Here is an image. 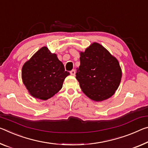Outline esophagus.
Masks as SVG:
<instances>
[{"instance_id": "obj_1", "label": "esophagus", "mask_w": 148, "mask_h": 148, "mask_svg": "<svg viewBox=\"0 0 148 148\" xmlns=\"http://www.w3.org/2000/svg\"><path fill=\"white\" fill-rule=\"evenodd\" d=\"M70 74H71L72 76H75V74H76V70L74 69L72 70L71 71H70Z\"/></svg>"}]
</instances>
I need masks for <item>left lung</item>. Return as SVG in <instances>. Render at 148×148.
I'll list each match as a JSON object with an SVG mask.
<instances>
[{
    "instance_id": "1",
    "label": "left lung",
    "mask_w": 148,
    "mask_h": 148,
    "mask_svg": "<svg viewBox=\"0 0 148 148\" xmlns=\"http://www.w3.org/2000/svg\"><path fill=\"white\" fill-rule=\"evenodd\" d=\"M76 78L83 92L95 101L111 97L121 83L122 70L116 58L101 45L93 43L80 52Z\"/></svg>"
}]
</instances>
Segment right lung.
<instances>
[{
	"label": "right lung",
	"instance_id": "right-lung-1",
	"mask_svg": "<svg viewBox=\"0 0 148 148\" xmlns=\"http://www.w3.org/2000/svg\"><path fill=\"white\" fill-rule=\"evenodd\" d=\"M62 62L56 54L43 47L23 64L22 70L23 83L29 93L37 99L47 100L61 90L66 77Z\"/></svg>",
	"mask_w": 148,
	"mask_h": 148
}]
</instances>
